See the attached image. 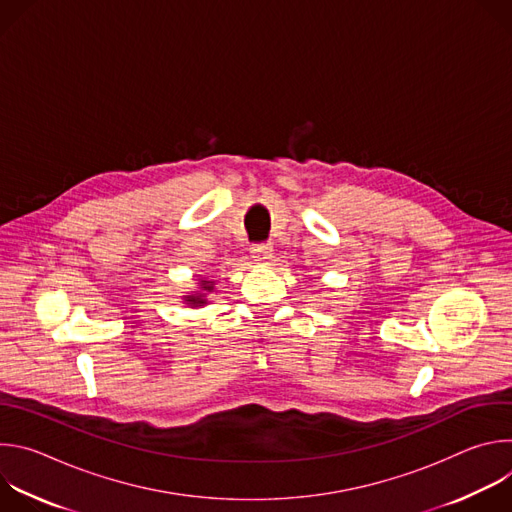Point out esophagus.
Returning <instances> with one entry per match:
<instances>
[{
  "instance_id": "esophagus-1",
  "label": "esophagus",
  "mask_w": 512,
  "mask_h": 512,
  "mask_svg": "<svg viewBox=\"0 0 512 512\" xmlns=\"http://www.w3.org/2000/svg\"><path fill=\"white\" fill-rule=\"evenodd\" d=\"M251 253L257 261H269L273 257V247L271 243H257V245H251Z\"/></svg>"
}]
</instances>
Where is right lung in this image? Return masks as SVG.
Instances as JSON below:
<instances>
[{
	"label": "right lung",
	"instance_id": "add662e5",
	"mask_svg": "<svg viewBox=\"0 0 512 512\" xmlns=\"http://www.w3.org/2000/svg\"><path fill=\"white\" fill-rule=\"evenodd\" d=\"M206 283V289L210 291L212 289V281H204ZM190 302H194V304H204V294H196V296H190L188 298Z\"/></svg>",
	"mask_w": 512,
	"mask_h": 512
}]
</instances>
